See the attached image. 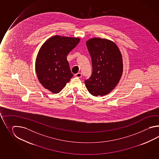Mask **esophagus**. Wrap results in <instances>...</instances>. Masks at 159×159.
<instances>
[{"label":"esophagus","instance_id":"esophagus-1","mask_svg":"<svg viewBox=\"0 0 159 159\" xmlns=\"http://www.w3.org/2000/svg\"><path fill=\"white\" fill-rule=\"evenodd\" d=\"M75 77H76L81 78V77H82V74H81V73H78L75 74Z\"/></svg>","mask_w":159,"mask_h":159}]
</instances>
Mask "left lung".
Here are the masks:
<instances>
[{"instance_id":"obj_1","label":"left lung","mask_w":159,"mask_h":159,"mask_svg":"<svg viewBox=\"0 0 159 159\" xmlns=\"http://www.w3.org/2000/svg\"><path fill=\"white\" fill-rule=\"evenodd\" d=\"M90 54L93 71L84 80L89 92L94 96H103L113 90L121 78L123 61L120 52L111 41L93 38L86 42Z\"/></svg>"}]
</instances>
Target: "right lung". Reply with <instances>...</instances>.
<instances>
[{
  "label": "right lung",
  "mask_w": 159,
  "mask_h": 159,
  "mask_svg": "<svg viewBox=\"0 0 159 159\" xmlns=\"http://www.w3.org/2000/svg\"><path fill=\"white\" fill-rule=\"evenodd\" d=\"M80 41L79 38L54 36L42 45L35 67L37 78L46 89L58 93L73 76L66 57Z\"/></svg>",
  "instance_id": "right-lung-1"
}]
</instances>
